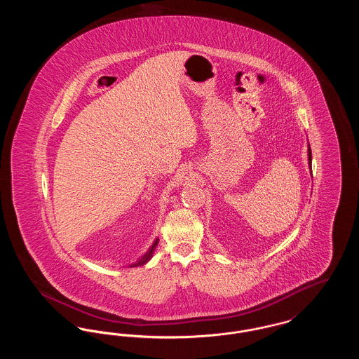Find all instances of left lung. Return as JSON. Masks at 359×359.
<instances>
[{"instance_id":"left-lung-1","label":"left lung","mask_w":359,"mask_h":359,"mask_svg":"<svg viewBox=\"0 0 359 359\" xmlns=\"http://www.w3.org/2000/svg\"><path fill=\"white\" fill-rule=\"evenodd\" d=\"M308 161H309V165L312 163V156H311V148H308Z\"/></svg>"}]
</instances>
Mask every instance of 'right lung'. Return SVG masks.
<instances>
[{
  "instance_id": "add662e5",
  "label": "right lung",
  "mask_w": 359,
  "mask_h": 359,
  "mask_svg": "<svg viewBox=\"0 0 359 359\" xmlns=\"http://www.w3.org/2000/svg\"><path fill=\"white\" fill-rule=\"evenodd\" d=\"M157 243H158V242H157V239H156V241H154V245H152V248L149 249V252H147V255H145V256L141 257V258H140V259H138L137 262H135V264H132L130 266L133 268V266H138V265H144L145 262H148V259H149V258L152 257V253H154V248H156V245H157Z\"/></svg>"
}]
</instances>
